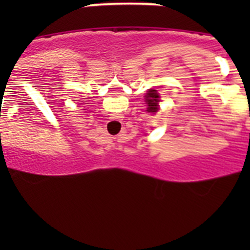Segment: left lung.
Instances as JSON below:
<instances>
[{
    "mask_svg": "<svg viewBox=\"0 0 250 250\" xmlns=\"http://www.w3.org/2000/svg\"><path fill=\"white\" fill-rule=\"evenodd\" d=\"M145 103L147 105L146 111L150 114H155L159 110V103H160V95L156 90L150 89L145 95Z\"/></svg>",
    "mask_w": 250,
    "mask_h": 250,
    "instance_id": "8db88e82",
    "label": "left lung"
}]
</instances>
